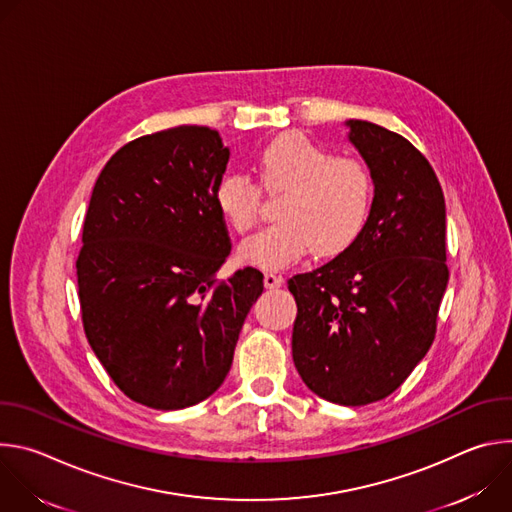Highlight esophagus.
Wrapping results in <instances>:
<instances>
[{
	"mask_svg": "<svg viewBox=\"0 0 512 512\" xmlns=\"http://www.w3.org/2000/svg\"><path fill=\"white\" fill-rule=\"evenodd\" d=\"M263 283H265L267 289H275V287H279V285L283 283V277H281V275H275V273H271V271H267L265 277H263Z\"/></svg>",
	"mask_w": 512,
	"mask_h": 512,
	"instance_id": "34e87169",
	"label": "esophagus"
}]
</instances>
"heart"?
Here are the masks:
<instances>
[{"label": "heart", "mask_w": 512, "mask_h": 512, "mask_svg": "<svg viewBox=\"0 0 512 512\" xmlns=\"http://www.w3.org/2000/svg\"><path fill=\"white\" fill-rule=\"evenodd\" d=\"M267 190H287L277 218L281 223L245 239L239 255L261 269H281L312 251L330 257L350 247L367 225L375 184L369 168L358 160L336 158L306 135L275 137L257 160ZM216 208L237 231L257 221L259 188L243 174L221 180L214 192Z\"/></svg>", "instance_id": "heart-1"}]
</instances>
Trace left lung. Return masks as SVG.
<instances>
[{
	"instance_id": "8db88e82",
	"label": "left lung",
	"mask_w": 512,
	"mask_h": 512,
	"mask_svg": "<svg viewBox=\"0 0 512 512\" xmlns=\"http://www.w3.org/2000/svg\"><path fill=\"white\" fill-rule=\"evenodd\" d=\"M375 200L356 241L291 277L298 304L291 354L318 397L367 405L391 395L427 354L444 291L446 200L429 162L399 133L348 119Z\"/></svg>"
}]
</instances>
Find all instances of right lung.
Instances as JSON below:
<instances>
[{
    "instance_id": "right-lung-1",
    "label": "right lung",
    "mask_w": 512,
    "mask_h": 512,
    "mask_svg": "<svg viewBox=\"0 0 512 512\" xmlns=\"http://www.w3.org/2000/svg\"><path fill=\"white\" fill-rule=\"evenodd\" d=\"M231 152L221 135L180 125L129 141L105 164L77 259L85 334L135 403L196 405L231 371L263 273L216 281L231 253L214 192Z\"/></svg>"
}]
</instances>
